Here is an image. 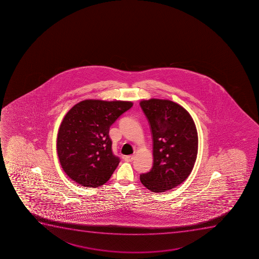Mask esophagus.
<instances>
[{
    "label": "esophagus",
    "mask_w": 259,
    "mask_h": 259,
    "mask_svg": "<svg viewBox=\"0 0 259 259\" xmlns=\"http://www.w3.org/2000/svg\"><path fill=\"white\" fill-rule=\"evenodd\" d=\"M124 160L126 162H132L134 159V155H127V156L123 157Z\"/></svg>",
    "instance_id": "obj_1"
}]
</instances>
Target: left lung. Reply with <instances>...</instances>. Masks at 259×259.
<instances>
[{
	"mask_svg": "<svg viewBox=\"0 0 259 259\" xmlns=\"http://www.w3.org/2000/svg\"><path fill=\"white\" fill-rule=\"evenodd\" d=\"M140 106L154 142L153 167L140 175V181L153 192L173 189L189 177L197 159L198 138L194 121L187 110L170 100H142Z\"/></svg>",
	"mask_w": 259,
	"mask_h": 259,
	"instance_id": "1",
	"label": "left lung"
}]
</instances>
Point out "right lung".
<instances>
[{"mask_svg": "<svg viewBox=\"0 0 259 259\" xmlns=\"http://www.w3.org/2000/svg\"><path fill=\"white\" fill-rule=\"evenodd\" d=\"M131 101L86 100L66 114L57 135V154L65 173L85 187L108 182L120 163L112 153L110 125L133 106Z\"/></svg>", "mask_w": 259, "mask_h": 259, "instance_id": "add662e5", "label": "right lung"}]
</instances>
